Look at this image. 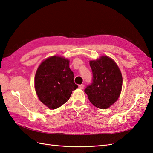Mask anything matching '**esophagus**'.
<instances>
[{
	"label": "esophagus",
	"instance_id": "esophagus-1",
	"mask_svg": "<svg viewBox=\"0 0 153 153\" xmlns=\"http://www.w3.org/2000/svg\"><path fill=\"white\" fill-rule=\"evenodd\" d=\"M79 88L81 89H83L84 88V85L83 84H81V85H79Z\"/></svg>",
	"mask_w": 153,
	"mask_h": 153
}]
</instances>
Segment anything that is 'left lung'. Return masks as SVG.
I'll return each instance as SVG.
<instances>
[{
    "label": "left lung",
    "mask_w": 153,
    "mask_h": 153,
    "mask_svg": "<svg viewBox=\"0 0 153 153\" xmlns=\"http://www.w3.org/2000/svg\"><path fill=\"white\" fill-rule=\"evenodd\" d=\"M89 63L92 83L84 91L94 106L100 109L108 108L118 100L121 93L122 74L115 62L108 56H102Z\"/></svg>",
    "instance_id": "left-lung-1"
}]
</instances>
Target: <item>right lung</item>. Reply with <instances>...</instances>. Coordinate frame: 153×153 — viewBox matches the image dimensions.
<instances>
[{
	"instance_id": "obj_1",
	"label": "right lung",
	"mask_w": 153,
	"mask_h": 153,
	"mask_svg": "<svg viewBox=\"0 0 153 153\" xmlns=\"http://www.w3.org/2000/svg\"><path fill=\"white\" fill-rule=\"evenodd\" d=\"M35 87L39 99L50 109L61 106L77 88L69 60L51 56L41 64L35 77Z\"/></svg>"
}]
</instances>
